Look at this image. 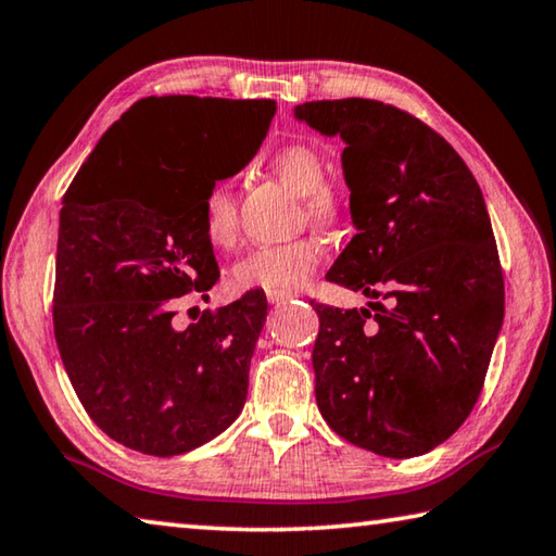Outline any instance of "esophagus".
<instances>
[{"label":"esophagus","mask_w":556,"mask_h":556,"mask_svg":"<svg viewBox=\"0 0 556 556\" xmlns=\"http://www.w3.org/2000/svg\"><path fill=\"white\" fill-rule=\"evenodd\" d=\"M291 296H294V294H291V291H267V301H269V304H285V301L287 299H291Z\"/></svg>","instance_id":"obj_1"}]
</instances>
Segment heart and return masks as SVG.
Returning a JSON list of instances; mask_svg holds the SVG:
<instances>
[{
    "label": "heart",
    "mask_w": 556,
    "mask_h": 556,
    "mask_svg": "<svg viewBox=\"0 0 556 556\" xmlns=\"http://www.w3.org/2000/svg\"><path fill=\"white\" fill-rule=\"evenodd\" d=\"M269 172L289 191L301 195L306 218L316 225H333L345 211L343 195L326 181V162L316 147L291 142L267 156ZM203 235L213 248L228 250L238 238V211L228 184H215L201 201ZM324 260V244L316 238H299L285 244L257 248L235 262L230 271L238 289L294 291L314 275Z\"/></svg>",
    "instance_id": "obj_1"
}]
</instances>
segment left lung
<instances>
[{
	"label": "left lung",
	"instance_id": "left-lung-1",
	"mask_svg": "<svg viewBox=\"0 0 556 556\" xmlns=\"http://www.w3.org/2000/svg\"><path fill=\"white\" fill-rule=\"evenodd\" d=\"M294 117L341 137L353 240L326 279L368 308L316 304V404L338 437L378 456L427 454L473 409L505 314L481 186L409 112L345 98Z\"/></svg>",
	"mask_w": 556,
	"mask_h": 556
}]
</instances>
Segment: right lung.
<instances>
[{"label": "right lung", "instance_id": "right-lung-1", "mask_svg": "<svg viewBox=\"0 0 556 556\" xmlns=\"http://www.w3.org/2000/svg\"><path fill=\"white\" fill-rule=\"evenodd\" d=\"M275 112V100L144 98L100 137L63 195L55 343L80 404L122 446L186 454L242 412L265 291L186 328L174 316L220 277L203 195L250 164Z\"/></svg>", "mask_w": 556, "mask_h": 556}]
</instances>
